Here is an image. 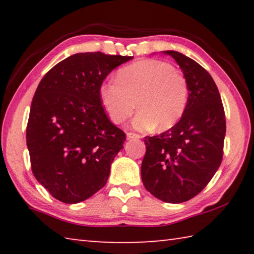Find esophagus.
I'll return each instance as SVG.
<instances>
[{"mask_svg": "<svg viewBox=\"0 0 254 254\" xmlns=\"http://www.w3.org/2000/svg\"><path fill=\"white\" fill-rule=\"evenodd\" d=\"M127 140H136V139H140V135L135 134V133L128 132V133H127Z\"/></svg>", "mask_w": 254, "mask_h": 254, "instance_id": "obj_1", "label": "esophagus"}]
</instances>
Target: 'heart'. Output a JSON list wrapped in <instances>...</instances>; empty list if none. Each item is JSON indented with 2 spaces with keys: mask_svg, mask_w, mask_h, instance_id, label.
<instances>
[{
  "mask_svg": "<svg viewBox=\"0 0 254 254\" xmlns=\"http://www.w3.org/2000/svg\"><path fill=\"white\" fill-rule=\"evenodd\" d=\"M188 93L185 76L170 64L153 59L121 68L117 80L104 81L98 88L102 104L114 123L126 121L137 105L140 111L131 126L140 131L174 127L186 111Z\"/></svg>",
  "mask_w": 254,
  "mask_h": 254,
  "instance_id": "1",
  "label": "heart"
}]
</instances>
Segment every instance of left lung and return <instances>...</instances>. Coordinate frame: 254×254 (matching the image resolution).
<instances>
[{
    "mask_svg": "<svg viewBox=\"0 0 254 254\" xmlns=\"http://www.w3.org/2000/svg\"><path fill=\"white\" fill-rule=\"evenodd\" d=\"M178 64L188 83L182 119L168 131L145 136L141 165L145 189L166 203H184L206 187L220 167L226 132L217 86L207 70L187 56L162 51Z\"/></svg>",
    "mask_w": 254,
    "mask_h": 254,
    "instance_id": "left-lung-1",
    "label": "left lung"
}]
</instances>
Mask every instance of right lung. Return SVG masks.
<instances>
[{
  "label": "right lung",
  "instance_id": "add662e5",
  "mask_svg": "<svg viewBox=\"0 0 254 254\" xmlns=\"http://www.w3.org/2000/svg\"><path fill=\"white\" fill-rule=\"evenodd\" d=\"M127 56L80 53L47 72L34 93L27 147L34 177L53 197L80 203L105 186L126 133L106 117L103 80Z\"/></svg>",
  "mask_w": 254,
  "mask_h": 254
}]
</instances>
